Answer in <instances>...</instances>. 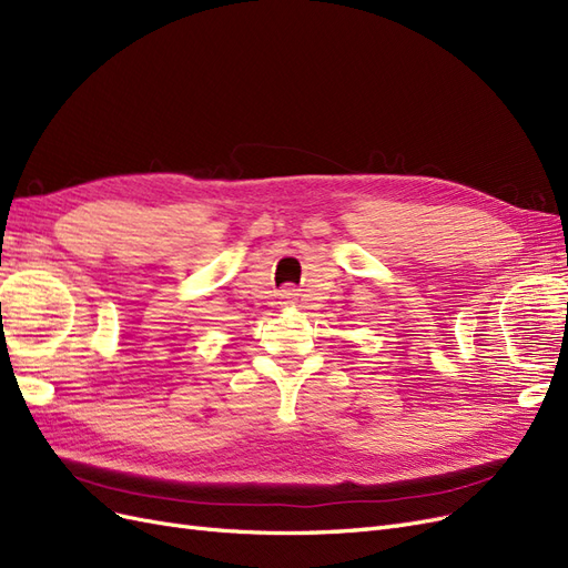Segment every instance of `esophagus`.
Masks as SVG:
<instances>
[{
    "label": "esophagus",
    "mask_w": 568,
    "mask_h": 568,
    "mask_svg": "<svg viewBox=\"0 0 568 568\" xmlns=\"http://www.w3.org/2000/svg\"><path fill=\"white\" fill-rule=\"evenodd\" d=\"M296 296H298V294H296V288H291V286H286V288L282 291V301H284L286 305H288V303H294V301H296Z\"/></svg>",
    "instance_id": "34e87169"
}]
</instances>
